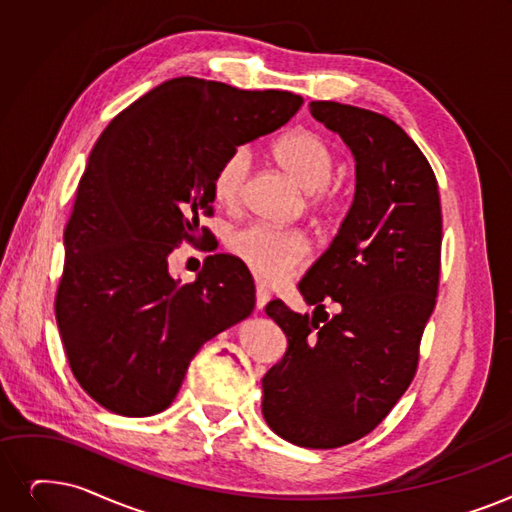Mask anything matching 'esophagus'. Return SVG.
<instances>
[{
  "instance_id": "34e87169",
  "label": "esophagus",
  "mask_w": 512,
  "mask_h": 512,
  "mask_svg": "<svg viewBox=\"0 0 512 512\" xmlns=\"http://www.w3.org/2000/svg\"><path fill=\"white\" fill-rule=\"evenodd\" d=\"M270 301V291L265 286H261V284H257V288H255V307L257 309H263L265 307V303Z\"/></svg>"
}]
</instances>
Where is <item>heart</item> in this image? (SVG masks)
<instances>
[{
  "instance_id": "heart-1",
  "label": "heart",
  "mask_w": 512,
  "mask_h": 512,
  "mask_svg": "<svg viewBox=\"0 0 512 512\" xmlns=\"http://www.w3.org/2000/svg\"><path fill=\"white\" fill-rule=\"evenodd\" d=\"M276 161L291 173L311 194V203L322 213L337 209V192L330 190V180L337 169L335 152L320 133L311 129L288 131L274 144ZM251 148L238 144L219 161L211 190L215 201L236 209L244 196L251 173ZM230 253L240 259L263 282H280L297 272L309 255V242L295 230L272 228L268 224H249L228 236Z\"/></svg>"
}]
</instances>
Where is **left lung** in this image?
I'll use <instances>...</instances> for the list:
<instances>
[{
  "label": "left lung",
  "mask_w": 512,
  "mask_h": 512,
  "mask_svg": "<svg viewBox=\"0 0 512 512\" xmlns=\"http://www.w3.org/2000/svg\"><path fill=\"white\" fill-rule=\"evenodd\" d=\"M309 110L351 148L358 182L339 234L299 282L314 318L265 305L288 345L263 376L261 410L282 439L332 450L379 427L414 379L439 291L441 203L427 157L395 121L326 100Z\"/></svg>",
  "instance_id": "1"
}]
</instances>
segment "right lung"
<instances>
[{"instance_id":"1","label":"right lung","mask_w":512,"mask_h":512,"mask_svg":"<svg viewBox=\"0 0 512 512\" xmlns=\"http://www.w3.org/2000/svg\"><path fill=\"white\" fill-rule=\"evenodd\" d=\"M303 98L177 77L108 123L77 186L64 230L56 322L83 391L121 416L171 406L194 353L247 318L255 284L226 253L209 255L194 282L173 280L167 257L205 240L211 180L238 146L276 131Z\"/></svg>"}]
</instances>
